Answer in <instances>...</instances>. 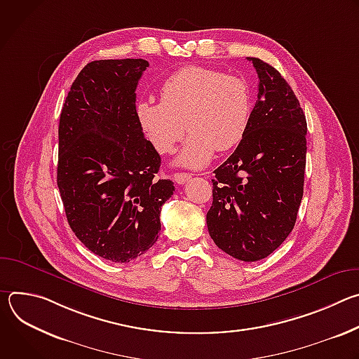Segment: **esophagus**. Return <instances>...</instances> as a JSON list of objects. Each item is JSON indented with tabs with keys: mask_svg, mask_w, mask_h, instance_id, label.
I'll return each mask as SVG.
<instances>
[{
	"mask_svg": "<svg viewBox=\"0 0 359 359\" xmlns=\"http://www.w3.org/2000/svg\"><path fill=\"white\" fill-rule=\"evenodd\" d=\"M191 179V173H184V172H182V173H175L173 175V180L177 183V184H184L187 180H190Z\"/></svg>",
	"mask_w": 359,
	"mask_h": 359,
	"instance_id": "esophagus-1",
	"label": "esophagus"
}]
</instances>
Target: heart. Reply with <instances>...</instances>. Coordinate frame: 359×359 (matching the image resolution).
Returning a JSON list of instances; mask_svg holds the SVG:
<instances>
[{"label":"heart","instance_id":"obj_1","mask_svg":"<svg viewBox=\"0 0 359 359\" xmlns=\"http://www.w3.org/2000/svg\"><path fill=\"white\" fill-rule=\"evenodd\" d=\"M162 100L143 99L136 116L149 142L162 155H169L191 133L176 163L200 169L213 159L216 150L237 146L250 125L252 97L248 83L234 75L204 67H184L169 75L161 88Z\"/></svg>","mask_w":359,"mask_h":359}]
</instances>
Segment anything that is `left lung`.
<instances>
[{
    "mask_svg": "<svg viewBox=\"0 0 359 359\" xmlns=\"http://www.w3.org/2000/svg\"><path fill=\"white\" fill-rule=\"evenodd\" d=\"M259 75L248 129L219 166L206 222L219 248L241 262L266 259L292 231L304 191L306 121L281 74L247 58Z\"/></svg>",
    "mask_w": 359,
    "mask_h": 359,
    "instance_id": "obj_1",
    "label": "left lung"
}]
</instances>
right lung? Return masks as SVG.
I'll return each mask as SVG.
<instances>
[{"label":"right lung","mask_w":359,"mask_h":359,"mask_svg":"<svg viewBox=\"0 0 359 359\" xmlns=\"http://www.w3.org/2000/svg\"><path fill=\"white\" fill-rule=\"evenodd\" d=\"M144 60L89 62L60 118L57 183L68 223L99 257L129 263L156 243L172 180L156 179L161 156L136 116Z\"/></svg>","instance_id":"1"}]
</instances>
